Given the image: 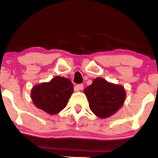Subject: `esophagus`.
<instances>
[{"label":"esophagus","mask_w":158,"mask_h":158,"mask_svg":"<svg viewBox=\"0 0 158 158\" xmlns=\"http://www.w3.org/2000/svg\"><path fill=\"white\" fill-rule=\"evenodd\" d=\"M84 88V85L82 84L77 85L75 86V91H79V90H82Z\"/></svg>","instance_id":"1"}]
</instances>
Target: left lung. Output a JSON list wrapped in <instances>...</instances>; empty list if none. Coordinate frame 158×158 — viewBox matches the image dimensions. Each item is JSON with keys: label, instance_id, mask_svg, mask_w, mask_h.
Here are the masks:
<instances>
[{"label": "left lung", "instance_id": "1", "mask_svg": "<svg viewBox=\"0 0 158 158\" xmlns=\"http://www.w3.org/2000/svg\"><path fill=\"white\" fill-rule=\"evenodd\" d=\"M89 107L100 118H106L121 108L126 98V91L121 85L107 82L98 77L84 90Z\"/></svg>", "mask_w": 158, "mask_h": 158}]
</instances>
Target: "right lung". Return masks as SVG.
Returning <instances> with one entry per match:
<instances>
[{"instance_id":"add662e5","label":"right lung","mask_w":158,"mask_h":158,"mask_svg":"<svg viewBox=\"0 0 158 158\" xmlns=\"http://www.w3.org/2000/svg\"><path fill=\"white\" fill-rule=\"evenodd\" d=\"M73 92V85L70 79L55 76L49 82L34 85L31 97L36 107L49 115H55L65 108Z\"/></svg>"}]
</instances>
